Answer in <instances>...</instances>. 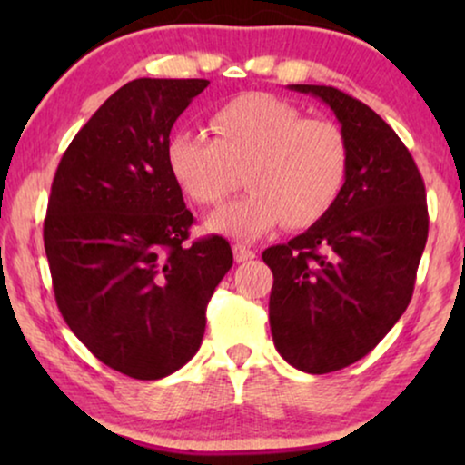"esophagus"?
I'll return each mask as SVG.
<instances>
[{
  "label": "esophagus",
  "mask_w": 465,
  "mask_h": 465,
  "mask_svg": "<svg viewBox=\"0 0 465 465\" xmlns=\"http://www.w3.org/2000/svg\"><path fill=\"white\" fill-rule=\"evenodd\" d=\"M232 253H234V260H237V262H247V260L256 258V252L250 250V247L243 245V243H234Z\"/></svg>",
  "instance_id": "esophagus-1"
}]
</instances>
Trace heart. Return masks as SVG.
<instances>
[{"instance_id": "heart-1", "label": "heart", "mask_w": 465, "mask_h": 465, "mask_svg": "<svg viewBox=\"0 0 465 465\" xmlns=\"http://www.w3.org/2000/svg\"><path fill=\"white\" fill-rule=\"evenodd\" d=\"M213 139L194 129L173 131L164 145L171 177L199 205H220L237 186L234 169L245 167L239 201L209 218L215 232L256 239L279 222L307 228L339 201L349 175V142L328 118L304 114L269 93L228 99L209 118Z\"/></svg>"}]
</instances>
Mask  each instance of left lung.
Masks as SVG:
<instances>
[{"mask_svg": "<svg viewBox=\"0 0 465 465\" xmlns=\"http://www.w3.org/2000/svg\"><path fill=\"white\" fill-rule=\"evenodd\" d=\"M330 105L349 142V175L309 231L264 250L271 332L298 371L326 374L379 345L412 298L428 241L425 183L396 131L334 86L290 84Z\"/></svg>", "mask_w": 465, "mask_h": 465, "instance_id": "left-lung-1", "label": "left lung"}]
</instances>
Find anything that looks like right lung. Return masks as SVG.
<instances>
[{
	"instance_id": "1",
	"label": "right lung",
	"mask_w": 465,
	"mask_h": 465,
	"mask_svg": "<svg viewBox=\"0 0 465 465\" xmlns=\"http://www.w3.org/2000/svg\"><path fill=\"white\" fill-rule=\"evenodd\" d=\"M209 80L139 78L82 126L50 188L44 247L56 307L105 366L139 381L199 351L226 239L186 243L193 213L167 169L173 123Z\"/></svg>"
}]
</instances>
